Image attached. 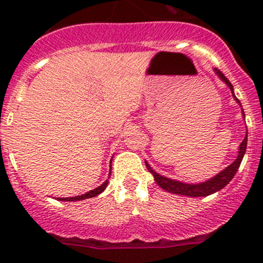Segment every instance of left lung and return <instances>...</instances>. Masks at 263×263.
<instances>
[{
	"instance_id": "8db88e82",
	"label": "left lung",
	"mask_w": 263,
	"mask_h": 263,
	"mask_svg": "<svg viewBox=\"0 0 263 263\" xmlns=\"http://www.w3.org/2000/svg\"><path fill=\"white\" fill-rule=\"evenodd\" d=\"M215 72H216V75L219 76V78L221 79V80L230 87L234 99L240 104V102L238 100V98L234 95V91H233V85L230 84V81L228 80L227 78H225L224 73H222L220 70H217V68H215ZM240 107H242V105H240ZM243 116H245V113H243ZM246 150H247V135H246L245 140L242 141V144L239 145V151H238L237 159H235V160L233 161L229 166H227L224 171L220 172L219 174H216L214 178L209 179V181L202 182V183H197V184H190V183L174 181V179L166 178V177L160 176V174L156 173L155 171H153V168L148 165L147 161H145V165H146L147 171L154 176V179H155V182L158 183V185H160L163 190L168 191V192H171V193H176V195L190 196V197H203V196L213 195V193L217 192V191H220L221 188H224L228 183L232 181L233 177L235 176V173H237L238 169H239V165H240V163H242V159H243V156H245Z\"/></svg>"
}]
</instances>
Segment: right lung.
Returning <instances> with one entry per match:
<instances>
[{
	"label": "right lung",
	"mask_w": 263,
	"mask_h": 263,
	"mask_svg": "<svg viewBox=\"0 0 263 263\" xmlns=\"http://www.w3.org/2000/svg\"><path fill=\"white\" fill-rule=\"evenodd\" d=\"M112 161V160H110ZM109 176H110V171H109ZM108 185V181H105L103 183L102 185H99V187H97L95 190H91L89 191V192H86L85 195H81V196H76V197H65V198H58V201H80V200H85V198H91V197H95V196L100 195V193L103 192V191L107 188Z\"/></svg>",
	"instance_id": "add662e5"
}]
</instances>
